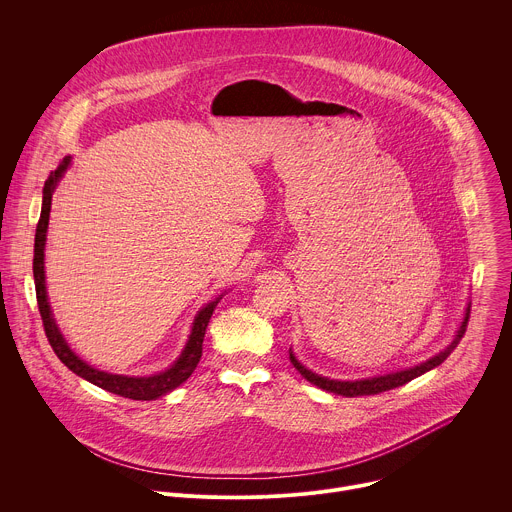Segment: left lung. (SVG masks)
<instances>
[{
    "label": "left lung",
    "mask_w": 512,
    "mask_h": 512,
    "mask_svg": "<svg viewBox=\"0 0 512 512\" xmlns=\"http://www.w3.org/2000/svg\"><path fill=\"white\" fill-rule=\"evenodd\" d=\"M468 320H470V306H468V310H466V318H464V322H462V326H460V330H458V334H456L454 342H452L444 352H440L437 356L429 358L427 362L417 364V367H413V369H407V371H401V373H393V375H385V377L362 379V381H332V379L320 377V375H316V373L308 371L306 367H302V364L298 362V358H296L294 354H291V352H289V360H291V364H294V367L298 369V373H300L306 381H310L312 385H316V387H320V389H324V391H328V393H336V395H342V397L379 395V393H383V391H389V389L401 387V385H405V383L413 381L415 377H419V375H423V373H427V371L435 369L437 364H442V362L452 354V350L460 344L462 336L466 334Z\"/></svg>",
    "instance_id": "1"
}]
</instances>
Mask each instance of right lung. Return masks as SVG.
<instances>
[{
  "mask_svg": "<svg viewBox=\"0 0 512 512\" xmlns=\"http://www.w3.org/2000/svg\"><path fill=\"white\" fill-rule=\"evenodd\" d=\"M70 158H64L62 164L48 176V180L44 182V200H42V212H40V221L36 227V239H34V285H36V302H38V310L42 316V326L46 332V338L54 350V354L60 358V362L64 367H68L72 373L87 379L89 383L115 393L119 397H127V399H135V401H152L158 399L170 391H174L176 387H180L196 369V364L202 356V340H204V332L208 326V320L218 304V300L210 302L206 308L200 310V314L194 320L192 326V334L188 338V344L184 348V352L180 354V358L172 364V367L160 375L154 377H121V375H109L103 371H97L93 367H89L87 362H83L75 352L68 348V344L64 342L62 334L58 332L54 318L50 314V306H48V298H46V285H44V243H46V229H48V216H50V204H52V192L56 182L60 180V176L64 174V170L68 168Z\"/></svg>",
  "mask_w": 512,
  "mask_h": 512,
  "instance_id": "obj_1",
  "label": "right lung"
}]
</instances>
